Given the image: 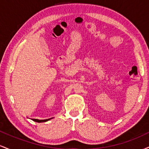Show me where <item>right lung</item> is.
<instances>
[{"instance_id":"add662e5","label":"right lung","mask_w":149,"mask_h":149,"mask_svg":"<svg viewBox=\"0 0 149 149\" xmlns=\"http://www.w3.org/2000/svg\"><path fill=\"white\" fill-rule=\"evenodd\" d=\"M51 119V118H49ZM49 119H46V120H38V119H33V121H35V122H37V123H43V122H46V121L49 120Z\"/></svg>"}]
</instances>
